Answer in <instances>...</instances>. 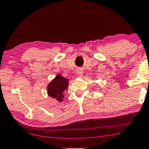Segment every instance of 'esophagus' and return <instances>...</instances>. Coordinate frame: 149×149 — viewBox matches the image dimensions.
I'll return each mask as SVG.
<instances>
[{
    "instance_id": "esophagus-1",
    "label": "esophagus",
    "mask_w": 149,
    "mask_h": 149,
    "mask_svg": "<svg viewBox=\"0 0 149 149\" xmlns=\"http://www.w3.org/2000/svg\"><path fill=\"white\" fill-rule=\"evenodd\" d=\"M77 74H78V76H79V77H82V72L81 71H77Z\"/></svg>"
}]
</instances>
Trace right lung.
Segmentation results:
<instances>
[{"instance_id": "add662e5", "label": "right lung", "mask_w": 149, "mask_h": 149, "mask_svg": "<svg viewBox=\"0 0 149 149\" xmlns=\"http://www.w3.org/2000/svg\"><path fill=\"white\" fill-rule=\"evenodd\" d=\"M68 84V80L67 78L58 74L47 87L48 95L54 99H56L59 102H61L64 98L63 93L67 89Z\"/></svg>"}]
</instances>
